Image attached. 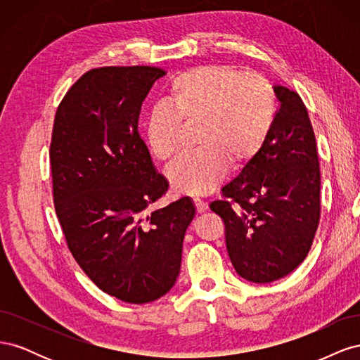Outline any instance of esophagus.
I'll use <instances>...</instances> for the list:
<instances>
[{
    "instance_id": "obj_1",
    "label": "esophagus",
    "mask_w": 360,
    "mask_h": 360,
    "mask_svg": "<svg viewBox=\"0 0 360 360\" xmlns=\"http://www.w3.org/2000/svg\"><path fill=\"white\" fill-rule=\"evenodd\" d=\"M193 204H195V209H197V213H202V212L207 210V202H204L198 198L193 200Z\"/></svg>"
}]
</instances>
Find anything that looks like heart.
I'll return each mask as SVG.
<instances>
[{
	"label": "heart",
	"mask_w": 360,
	"mask_h": 360,
	"mask_svg": "<svg viewBox=\"0 0 360 360\" xmlns=\"http://www.w3.org/2000/svg\"><path fill=\"white\" fill-rule=\"evenodd\" d=\"M146 118L151 158L168 162L177 153L181 124H198L193 153L177 159L167 176L172 189L191 197L212 192L226 165L242 169L252 162L274 129L278 102L274 86L257 72L228 64H204L174 78Z\"/></svg>",
	"instance_id": "b5f03b06"
}]
</instances>
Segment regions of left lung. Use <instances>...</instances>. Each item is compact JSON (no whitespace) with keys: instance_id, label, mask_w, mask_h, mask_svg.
<instances>
[{"instance_id":"obj_1","label":"left lung","mask_w":360,"mask_h":360,"mask_svg":"<svg viewBox=\"0 0 360 360\" xmlns=\"http://www.w3.org/2000/svg\"><path fill=\"white\" fill-rule=\"evenodd\" d=\"M275 94L281 108L264 147L210 202L236 271L257 284L300 266L320 222V163L307 106L285 86Z\"/></svg>"}]
</instances>
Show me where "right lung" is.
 Returning <instances> with one entry per match:
<instances>
[{
  "label": "right lung",
  "mask_w": 360,
  "mask_h": 360,
  "mask_svg": "<svg viewBox=\"0 0 360 360\" xmlns=\"http://www.w3.org/2000/svg\"><path fill=\"white\" fill-rule=\"evenodd\" d=\"M165 73L91 69L70 86L53 120L52 195L68 248L97 287L127 303L153 302L176 284L195 216L188 197L147 212L169 184L153 167L138 120Z\"/></svg>",
  "instance_id": "obj_1"
}]
</instances>
